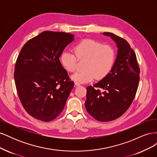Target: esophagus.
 Wrapping results in <instances>:
<instances>
[{"label": "esophagus", "instance_id": "obj_1", "mask_svg": "<svg viewBox=\"0 0 157 157\" xmlns=\"http://www.w3.org/2000/svg\"><path fill=\"white\" fill-rule=\"evenodd\" d=\"M75 85L76 86H80V84L79 83V82H75Z\"/></svg>", "mask_w": 157, "mask_h": 157}]
</instances>
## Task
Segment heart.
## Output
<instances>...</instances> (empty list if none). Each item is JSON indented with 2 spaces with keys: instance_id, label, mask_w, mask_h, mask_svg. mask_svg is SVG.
Instances as JSON below:
<instances>
[{
  "instance_id": "b5f03b06",
  "label": "heart",
  "mask_w": 157,
  "mask_h": 157,
  "mask_svg": "<svg viewBox=\"0 0 157 157\" xmlns=\"http://www.w3.org/2000/svg\"><path fill=\"white\" fill-rule=\"evenodd\" d=\"M73 52L65 50L61 54L60 61L63 67L69 72L76 70L77 58L86 59L84 61V71L72 75L71 78L75 81L81 83L91 82L96 77L102 79L110 72L115 58V50L108 44H102L101 42L94 39L82 40L74 47Z\"/></svg>"
}]
</instances>
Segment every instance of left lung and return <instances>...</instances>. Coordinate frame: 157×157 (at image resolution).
<instances>
[{
  "label": "left lung",
  "mask_w": 157,
  "mask_h": 157,
  "mask_svg": "<svg viewBox=\"0 0 157 157\" xmlns=\"http://www.w3.org/2000/svg\"><path fill=\"white\" fill-rule=\"evenodd\" d=\"M103 35L115 41L117 58L105 77L94 87L86 88L85 107L95 119L109 122L121 117L134 100L140 82V67L135 52L126 40L111 33Z\"/></svg>",
  "instance_id": "obj_1"
}]
</instances>
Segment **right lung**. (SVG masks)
I'll return each instance as SVG.
<instances>
[{"label":"right lung","mask_w":157,"mask_h":157,"mask_svg":"<svg viewBox=\"0 0 157 157\" xmlns=\"http://www.w3.org/2000/svg\"><path fill=\"white\" fill-rule=\"evenodd\" d=\"M74 35L44 31L28 40L17 57L14 80L19 98L33 118L50 122L62 112L74 86L59 59Z\"/></svg>","instance_id":"right-lung-1"}]
</instances>
